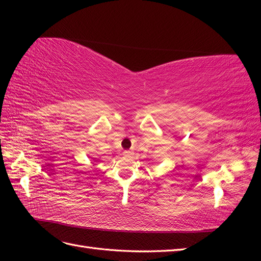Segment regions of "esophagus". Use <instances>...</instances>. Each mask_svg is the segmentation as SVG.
<instances>
[{
  "instance_id": "esophagus-1",
  "label": "esophagus",
  "mask_w": 261,
  "mask_h": 261,
  "mask_svg": "<svg viewBox=\"0 0 261 261\" xmlns=\"http://www.w3.org/2000/svg\"><path fill=\"white\" fill-rule=\"evenodd\" d=\"M123 153H124V154H130V153H131V151H130V150H124V151H123Z\"/></svg>"
}]
</instances>
